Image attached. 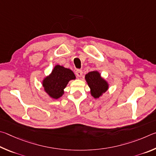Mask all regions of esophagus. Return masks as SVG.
Returning <instances> with one entry per match:
<instances>
[{
  "instance_id": "1",
  "label": "esophagus",
  "mask_w": 156,
  "mask_h": 156,
  "mask_svg": "<svg viewBox=\"0 0 156 156\" xmlns=\"http://www.w3.org/2000/svg\"><path fill=\"white\" fill-rule=\"evenodd\" d=\"M75 75H76V76H77V77H81V76H82V75H83L82 70H76L75 71Z\"/></svg>"
}]
</instances>
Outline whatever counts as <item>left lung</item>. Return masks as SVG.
<instances>
[{"label":"left lung","instance_id":"left-lung-1","mask_svg":"<svg viewBox=\"0 0 156 156\" xmlns=\"http://www.w3.org/2000/svg\"><path fill=\"white\" fill-rule=\"evenodd\" d=\"M85 79L90 88L91 95L94 99L101 97L109 88L108 83L101 77L100 73L97 70L86 74Z\"/></svg>","mask_w":156,"mask_h":156}]
</instances>
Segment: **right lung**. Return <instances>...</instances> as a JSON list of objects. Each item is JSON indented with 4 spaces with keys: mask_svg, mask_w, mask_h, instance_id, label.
<instances>
[{
    "mask_svg": "<svg viewBox=\"0 0 156 156\" xmlns=\"http://www.w3.org/2000/svg\"><path fill=\"white\" fill-rule=\"evenodd\" d=\"M75 78L72 70L62 66L56 65L50 75L44 79L42 86L49 97L57 99L64 94V90L69 81Z\"/></svg>",
    "mask_w": 156,
    "mask_h": 156,
    "instance_id": "obj_1",
    "label": "right lung"
}]
</instances>
